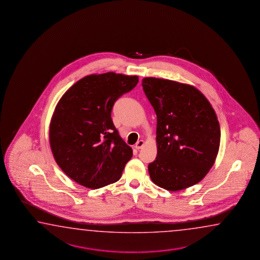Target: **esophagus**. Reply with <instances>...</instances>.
Instances as JSON below:
<instances>
[{
	"label": "esophagus",
	"instance_id": "34e87169",
	"mask_svg": "<svg viewBox=\"0 0 260 260\" xmlns=\"http://www.w3.org/2000/svg\"><path fill=\"white\" fill-rule=\"evenodd\" d=\"M144 144H145V142H144L143 140H139V141L136 144L135 148H137V149H140V148H142L143 146H144Z\"/></svg>",
	"mask_w": 260,
	"mask_h": 260
}]
</instances>
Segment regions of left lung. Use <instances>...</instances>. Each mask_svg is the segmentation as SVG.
<instances>
[{
    "mask_svg": "<svg viewBox=\"0 0 260 260\" xmlns=\"http://www.w3.org/2000/svg\"><path fill=\"white\" fill-rule=\"evenodd\" d=\"M143 90L157 115V157L148 164L153 183L179 191L199 183L219 152L220 129L211 104L198 88L145 77Z\"/></svg>",
    "mask_w": 260,
    "mask_h": 260,
    "instance_id": "obj_1",
    "label": "left lung"
}]
</instances>
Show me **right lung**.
<instances>
[{
  "label": "right lung",
  "mask_w": 260,
  "mask_h": 260,
  "mask_svg": "<svg viewBox=\"0 0 260 260\" xmlns=\"http://www.w3.org/2000/svg\"><path fill=\"white\" fill-rule=\"evenodd\" d=\"M138 83L137 76L109 72L83 77L67 90L50 123V145L62 172L85 187L117 182L132 148L112 122L114 102Z\"/></svg>",
  "instance_id": "right-lung-1"
}]
</instances>
